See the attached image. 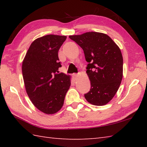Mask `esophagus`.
Returning <instances> with one entry per match:
<instances>
[{"mask_svg": "<svg viewBox=\"0 0 147 147\" xmlns=\"http://www.w3.org/2000/svg\"><path fill=\"white\" fill-rule=\"evenodd\" d=\"M73 78L74 79V80H77V78H78V74H75V73H74L73 74Z\"/></svg>", "mask_w": 147, "mask_h": 147, "instance_id": "34e87169", "label": "esophagus"}]
</instances>
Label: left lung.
Instances as JSON below:
<instances>
[{
	"label": "left lung",
	"mask_w": 147,
	"mask_h": 147,
	"mask_svg": "<svg viewBox=\"0 0 147 147\" xmlns=\"http://www.w3.org/2000/svg\"><path fill=\"white\" fill-rule=\"evenodd\" d=\"M69 37L82 48L88 62L86 73L91 88L85 94L86 100L95 105L107 104L117 92L123 78L120 49L104 33L92 32Z\"/></svg>",
	"instance_id": "8db88e82"
}]
</instances>
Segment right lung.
Returning a JSON list of instances; mask_svg holds the SVG:
<instances>
[{
  "mask_svg": "<svg viewBox=\"0 0 147 147\" xmlns=\"http://www.w3.org/2000/svg\"><path fill=\"white\" fill-rule=\"evenodd\" d=\"M65 36L48 35L31 44L22 64L26 93L35 107L47 114L56 113L64 104L71 85L70 76L59 73L58 51Z\"/></svg>",
  "mask_w": 147,
  "mask_h": 147,
  "instance_id": "add662e5",
  "label": "right lung"
}]
</instances>
